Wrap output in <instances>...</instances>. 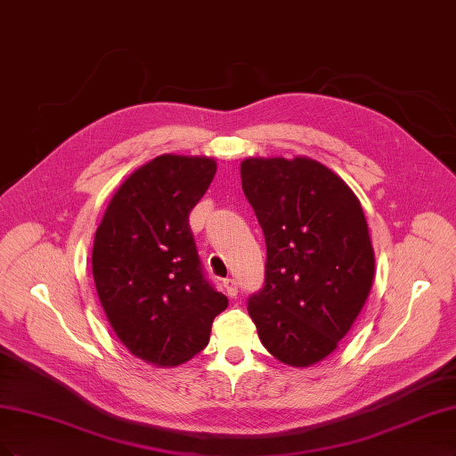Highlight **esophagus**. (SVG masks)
Masks as SVG:
<instances>
[{
  "instance_id": "esophagus-1",
  "label": "esophagus",
  "mask_w": 456,
  "mask_h": 456,
  "mask_svg": "<svg viewBox=\"0 0 456 456\" xmlns=\"http://www.w3.org/2000/svg\"><path fill=\"white\" fill-rule=\"evenodd\" d=\"M224 289H226V294L230 296V297H233V296H238V281L235 279H224Z\"/></svg>"
}]
</instances>
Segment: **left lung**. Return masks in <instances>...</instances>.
<instances>
[{
    "instance_id": "8db88e82",
    "label": "left lung",
    "mask_w": 456,
    "mask_h": 456,
    "mask_svg": "<svg viewBox=\"0 0 456 456\" xmlns=\"http://www.w3.org/2000/svg\"><path fill=\"white\" fill-rule=\"evenodd\" d=\"M241 184L268 253L248 315L282 364H317L349 332L371 289L375 256L362 206L332 169L305 156L247 159Z\"/></svg>"
}]
</instances>
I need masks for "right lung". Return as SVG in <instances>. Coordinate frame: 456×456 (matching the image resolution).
<instances>
[{
    "mask_svg": "<svg viewBox=\"0 0 456 456\" xmlns=\"http://www.w3.org/2000/svg\"><path fill=\"white\" fill-rule=\"evenodd\" d=\"M215 174L208 156H156L120 184L94 238L92 273L107 321L154 366L198 354L228 307L201 270L188 226Z\"/></svg>",
    "mask_w": 456,
    "mask_h": 456,
    "instance_id": "right-lung-1",
    "label": "right lung"
}]
</instances>
